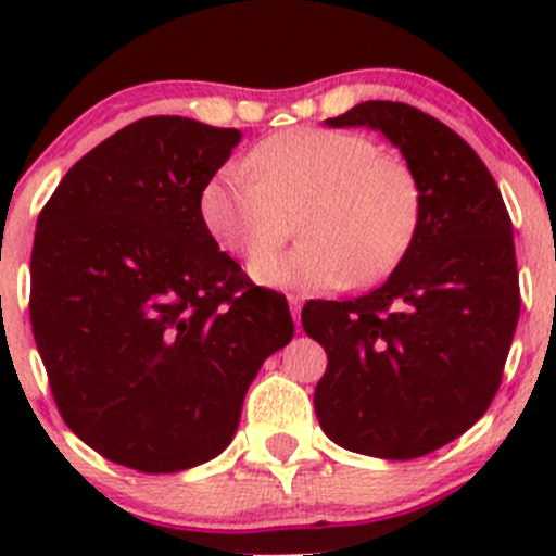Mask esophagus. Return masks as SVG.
<instances>
[{
	"instance_id": "obj_1",
	"label": "esophagus",
	"mask_w": 556,
	"mask_h": 556,
	"mask_svg": "<svg viewBox=\"0 0 556 556\" xmlns=\"http://www.w3.org/2000/svg\"><path fill=\"white\" fill-rule=\"evenodd\" d=\"M290 301V312H293V319H295V328L301 330V306H304V299L301 295H288Z\"/></svg>"
}]
</instances>
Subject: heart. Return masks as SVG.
<instances>
[{"instance_id":"heart-1","label":"heart","mask_w":556,"mask_h":556,"mask_svg":"<svg viewBox=\"0 0 556 556\" xmlns=\"http://www.w3.org/2000/svg\"><path fill=\"white\" fill-rule=\"evenodd\" d=\"M220 166L199 195L204 228L223 250L254 257L257 285L325 293L371 285L401 263L422 217V188L401 159L374 139L333 128H288ZM301 211L305 242L285 256H263Z\"/></svg>"}]
</instances>
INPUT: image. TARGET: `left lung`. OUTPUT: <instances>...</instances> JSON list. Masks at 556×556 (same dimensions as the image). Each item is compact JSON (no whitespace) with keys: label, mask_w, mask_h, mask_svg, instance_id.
<instances>
[{"label":"left lung","mask_w":556,"mask_h":556,"mask_svg":"<svg viewBox=\"0 0 556 556\" xmlns=\"http://www.w3.org/2000/svg\"><path fill=\"white\" fill-rule=\"evenodd\" d=\"M325 123L382 131L417 174L422 217L382 288L301 312L328 355L314 412L344 450L422 457L479 422L501 387L521 306L511 217L473 148L428 112L363 102Z\"/></svg>","instance_id":"left-lung-1"}]
</instances>
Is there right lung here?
Segmentation results:
<instances>
[{
    "label": "right lung",
    "instance_id": "1",
    "mask_svg": "<svg viewBox=\"0 0 556 556\" xmlns=\"http://www.w3.org/2000/svg\"><path fill=\"white\" fill-rule=\"evenodd\" d=\"M239 139L142 117L39 212L29 314L55 406L91 450L142 473L226 450L263 361L293 339L285 295L255 288L201 220V188Z\"/></svg>",
    "mask_w": 556,
    "mask_h": 556
}]
</instances>
